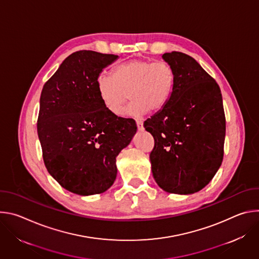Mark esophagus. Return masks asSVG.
Listing matches in <instances>:
<instances>
[{"label": "esophagus", "mask_w": 259, "mask_h": 259, "mask_svg": "<svg viewBox=\"0 0 259 259\" xmlns=\"http://www.w3.org/2000/svg\"><path fill=\"white\" fill-rule=\"evenodd\" d=\"M136 124H137L138 130H139V131H142V130H143V123H142V121L137 119V120H136Z\"/></svg>", "instance_id": "esophagus-1"}]
</instances>
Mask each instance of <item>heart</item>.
Listing matches in <instances>:
<instances>
[{
  "mask_svg": "<svg viewBox=\"0 0 259 259\" xmlns=\"http://www.w3.org/2000/svg\"><path fill=\"white\" fill-rule=\"evenodd\" d=\"M175 87V72L166 61L132 59L118 64L113 76L100 73L96 89L104 107L120 116L126 102H132L125 114L142 116L151 109L159 112L169 102Z\"/></svg>",
  "mask_w": 259,
  "mask_h": 259,
  "instance_id": "b5f03b06",
  "label": "heart"
}]
</instances>
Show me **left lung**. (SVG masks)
<instances>
[{
    "instance_id": "8db88e82",
    "label": "left lung",
    "mask_w": 259,
    "mask_h": 259,
    "mask_svg": "<svg viewBox=\"0 0 259 259\" xmlns=\"http://www.w3.org/2000/svg\"><path fill=\"white\" fill-rule=\"evenodd\" d=\"M162 57L175 72V87L165 107L143 124L155 139L152 172L165 192L190 195L205 188L223 163V96L193 57L176 51Z\"/></svg>"
}]
</instances>
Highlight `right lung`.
Listing matches in <instances>:
<instances>
[{"instance_id":"1","label":"right lung","mask_w":259,"mask_h":259,"mask_svg":"<svg viewBox=\"0 0 259 259\" xmlns=\"http://www.w3.org/2000/svg\"><path fill=\"white\" fill-rule=\"evenodd\" d=\"M118 57L90 50L72 53L41 93L36 129L45 166L63 189L80 196L113 186L116 158L137 131L133 119L108 112L96 89L102 69Z\"/></svg>"}]
</instances>
